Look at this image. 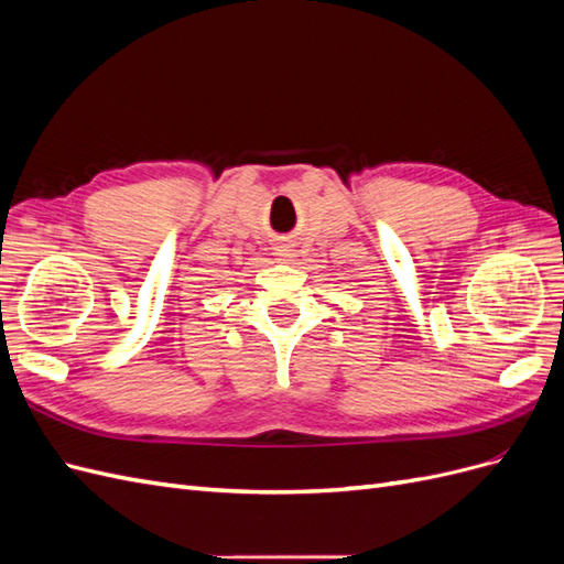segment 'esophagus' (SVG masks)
<instances>
[{
  "label": "esophagus",
  "instance_id": "obj_1",
  "mask_svg": "<svg viewBox=\"0 0 564 564\" xmlns=\"http://www.w3.org/2000/svg\"><path fill=\"white\" fill-rule=\"evenodd\" d=\"M275 251L280 253V256H294V245L292 242H280L278 247H275Z\"/></svg>",
  "mask_w": 564,
  "mask_h": 564
}]
</instances>
